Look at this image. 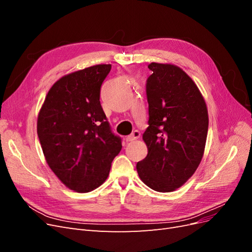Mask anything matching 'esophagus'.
Segmentation results:
<instances>
[{
	"instance_id": "esophagus-1",
	"label": "esophagus",
	"mask_w": 252,
	"mask_h": 252,
	"mask_svg": "<svg viewBox=\"0 0 252 252\" xmlns=\"http://www.w3.org/2000/svg\"><path fill=\"white\" fill-rule=\"evenodd\" d=\"M141 136V132L139 130H134L130 135H128L126 138V142H133L135 140H138Z\"/></svg>"
}]
</instances>
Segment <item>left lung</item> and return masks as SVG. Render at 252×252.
<instances>
[{
    "label": "left lung",
    "instance_id": "obj_1",
    "mask_svg": "<svg viewBox=\"0 0 252 252\" xmlns=\"http://www.w3.org/2000/svg\"><path fill=\"white\" fill-rule=\"evenodd\" d=\"M146 82L148 155L136 164L140 179L159 192L173 191L191 177L203 158L208 112L194 82L181 68L151 63Z\"/></svg>",
    "mask_w": 252,
    "mask_h": 252
}]
</instances>
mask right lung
I'll use <instances>...</instances> for the list:
<instances>
[{"label":"right lung","mask_w":252,"mask_h":252,"mask_svg":"<svg viewBox=\"0 0 252 252\" xmlns=\"http://www.w3.org/2000/svg\"><path fill=\"white\" fill-rule=\"evenodd\" d=\"M110 69V64L95 65L60 79L37 117V136L49 167L78 192L102 185L122 149L100 102Z\"/></svg>","instance_id":"right-lung-1"}]
</instances>
